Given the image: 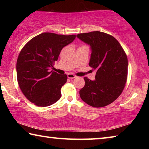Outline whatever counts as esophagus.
Wrapping results in <instances>:
<instances>
[{"label": "esophagus", "instance_id": "34e87169", "mask_svg": "<svg viewBox=\"0 0 149 149\" xmlns=\"http://www.w3.org/2000/svg\"><path fill=\"white\" fill-rule=\"evenodd\" d=\"M68 77L69 78V79H74V78L76 77L75 75L71 74V73H69V74H68Z\"/></svg>", "mask_w": 149, "mask_h": 149}]
</instances>
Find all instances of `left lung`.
<instances>
[{"label":"left lung","mask_w":149,"mask_h":149,"mask_svg":"<svg viewBox=\"0 0 149 149\" xmlns=\"http://www.w3.org/2000/svg\"><path fill=\"white\" fill-rule=\"evenodd\" d=\"M89 45V66L97 70L95 80L84 77L79 95L87 104L100 108L110 104L122 93L127 77V58L120 42L112 35L100 31L77 35Z\"/></svg>","instance_id":"8db88e82"}]
</instances>
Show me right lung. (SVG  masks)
I'll return each instance as SVG.
<instances>
[{"label":"right lung","mask_w":149,"mask_h":149,"mask_svg":"<svg viewBox=\"0 0 149 149\" xmlns=\"http://www.w3.org/2000/svg\"><path fill=\"white\" fill-rule=\"evenodd\" d=\"M75 39V35L42 33L27 42L17 58V79L27 99L38 107H48L61 97L67 75L49 72L62 49Z\"/></svg>","instance_id":"obj_1"}]
</instances>
